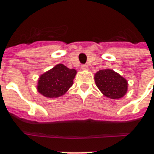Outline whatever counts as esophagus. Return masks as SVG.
<instances>
[{"label":"esophagus","instance_id":"obj_1","mask_svg":"<svg viewBox=\"0 0 154 154\" xmlns=\"http://www.w3.org/2000/svg\"><path fill=\"white\" fill-rule=\"evenodd\" d=\"M81 68H82V70L87 71L88 70V66H87V65H82V66H81Z\"/></svg>","mask_w":154,"mask_h":154}]
</instances>
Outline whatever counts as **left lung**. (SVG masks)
Returning <instances> with one entry per match:
<instances>
[{
	"mask_svg": "<svg viewBox=\"0 0 154 154\" xmlns=\"http://www.w3.org/2000/svg\"><path fill=\"white\" fill-rule=\"evenodd\" d=\"M95 82L104 96L110 99L121 98L128 90L127 80L111 69L98 71L95 74Z\"/></svg>",
	"mask_w": 154,
	"mask_h": 154,
	"instance_id": "8db88e82",
	"label": "left lung"
}]
</instances>
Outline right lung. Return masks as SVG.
I'll return each mask as SVG.
<instances>
[{
    "label": "right lung",
    "instance_id": "add662e5",
    "mask_svg": "<svg viewBox=\"0 0 154 154\" xmlns=\"http://www.w3.org/2000/svg\"><path fill=\"white\" fill-rule=\"evenodd\" d=\"M76 74L75 69H69L63 64H57L39 77L37 90L45 97H61L72 86Z\"/></svg>",
    "mask_w": 154,
    "mask_h": 154
}]
</instances>
